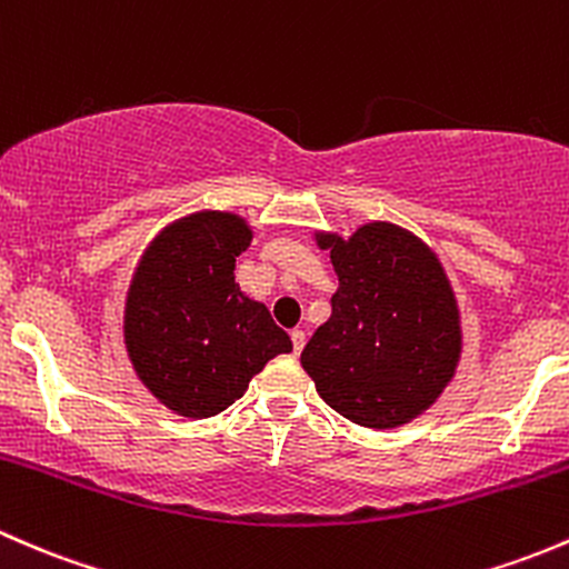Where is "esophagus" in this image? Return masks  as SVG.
I'll use <instances>...</instances> for the list:
<instances>
[{
	"mask_svg": "<svg viewBox=\"0 0 569 569\" xmlns=\"http://www.w3.org/2000/svg\"><path fill=\"white\" fill-rule=\"evenodd\" d=\"M290 339H292V353H301V350H303V345H307V333H303V331H298V328H296V331H292L290 333Z\"/></svg>",
	"mask_w": 569,
	"mask_h": 569,
	"instance_id": "34e87169",
	"label": "esophagus"
}]
</instances>
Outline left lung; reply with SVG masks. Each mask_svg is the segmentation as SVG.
Listing matches in <instances>:
<instances>
[{
  "label": "left lung",
  "mask_w": 569,
  "mask_h": 569,
  "mask_svg": "<svg viewBox=\"0 0 569 569\" xmlns=\"http://www.w3.org/2000/svg\"><path fill=\"white\" fill-rule=\"evenodd\" d=\"M339 290L301 367L345 419L391 430L430 411L458 372L460 309L441 260L411 230L367 221L348 238L315 232Z\"/></svg>",
  "instance_id": "8db88e82"
}]
</instances>
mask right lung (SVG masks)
Wrapping results in <instances>:
<instances>
[{
    "label": "right lung",
    "mask_w": 569,
    "mask_h": 569,
    "mask_svg": "<svg viewBox=\"0 0 569 569\" xmlns=\"http://www.w3.org/2000/svg\"><path fill=\"white\" fill-rule=\"evenodd\" d=\"M249 221L230 210H194L169 221L133 268L122 342L144 389L186 419H208L241 400L249 380L290 337L266 303L236 282Z\"/></svg>",
    "instance_id": "obj_1"
}]
</instances>
